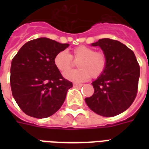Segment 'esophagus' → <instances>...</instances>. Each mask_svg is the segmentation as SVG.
<instances>
[{
    "label": "esophagus",
    "instance_id": "1",
    "mask_svg": "<svg viewBox=\"0 0 149 149\" xmlns=\"http://www.w3.org/2000/svg\"><path fill=\"white\" fill-rule=\"evenodd\" d=\"M83 84H78V83H73V86H82Z\"/></svg>",
    "mask_w": 149,
    "mask_h": 149
}]
</instances>
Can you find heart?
Returning a JSON list of instances; mask_svg holds the SVG:
<instances>
[{
	"label": "heart",
	"mask_w": 149,
	"mask_h": 149,
	"mask_svg": "<svg viewBox=\"0 0 149 149\" xmlns=\"http://www.w3.org/2000/svg\"><path fill=\"white\" fill-rule=\"evenodd\" d=\"M78 62L79 70L67 73L72 68L73 62ZM54 65L64 74L65 79L73 82L87 81L100 77L107 66V56L103 51H96L93 48L79 45L72 49L71 53L61 51L56 54L53 59Z\"/></svg>",
	"instance_id": "obj_1"
}]
</instances>
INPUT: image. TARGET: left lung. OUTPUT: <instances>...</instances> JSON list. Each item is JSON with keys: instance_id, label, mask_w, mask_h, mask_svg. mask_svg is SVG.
I'll return each mask as SVG.
<instances>
[{"instance_id": "left-lung-1", "label": "left lung", "mask_w": 149, "mask_h": 149, "mask_svg": "<svg viewBox=\"0 0 149 149\" xmlns=\"http://www.w3.org/2000/svg\"><path fill=\"white\" fill-rule=\"evenodd\" d=\"M92 45L101 48L108 63L105 72L92 83L93 94L85 101L99 115L113 117L126 111L136 97L139 64L133 51L117 40L102 38Z\"/></svg>"}]
</instances>
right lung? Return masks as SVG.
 Here are the masks:
<instances>
[{"mask_svg": "<svg viewBox=\"0 0 149 149\" xmlns=\"http://www.w3.org/2000/svg\"><path fill=\"white\" fill-rule=\"evenodd\" d=\"M69 44L47 38L26 42L13 58L10 88L15 101L27 115L45 118L55 113L65 101L72 82L54 65L56 54Z\"/></svg>", "mask_w": 149, "mask_h": 149, "instance_id": "add662e5", "label": "right lung"}]
</instances>
